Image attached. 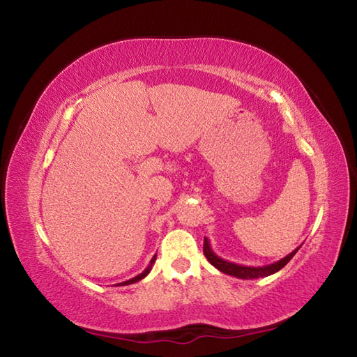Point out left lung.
I'll list each match as a JSON object with an SVG mask.
<instances>
[{
    "label": "left lung",
    "mask_w": 357,
    "mask_h": 357,
    "mask_svg": "<svg viewBox=\"0 0 357 357\" xmlns=\"http://www.w3.org/2000/svg\"><path fill=\"white\" fill-rule=\"evenodd\" d=\"M301 247H298L290 255H287L282 259L278 261V262H273L268 265H262V267H247V265H239V264H234L230 261H225L222 257H219L213 250L210 247V242L207 238H204V255L208 259V262L213 265L215 268H218L219 271L225 273V275L229 276H234V278H239V279H257V278H265V276H270L273 273L279 271L280 268H284L285 265L290 262L291 257L298 253V250Z\"/></svg>",
    "instance_id": "left-lung-1"
}]
</instances>
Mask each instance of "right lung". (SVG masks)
<instances>
[{
  "label": "right lung",
  "instance_id": "1",
  "mask_svg": "<svg viewBox=\"0 0 357 357\" xmlns=\"http://www.w3.org/2000/svg\"><path fill=\"white\" fill-rule=\"evenodd\" d=\"M155 261H156V255L151 257V261H150V264H149V267L144 270L141 275H138V276H135V278H132V279H128V280H126V282H121L119 285H130V284H135V282H138V280H141V279H144L146 278L149 273H150V270H151V267H153V264H155Z\"/></svg>",
  "mask_w": 357,
  "mask_h": 357
}]
</instances>
